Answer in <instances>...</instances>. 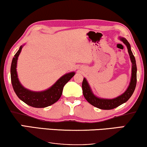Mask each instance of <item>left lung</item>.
I'll list each match as a JSON object with an SVG mask.
<instances>
[{"mask_svg":"<svg viewBox=\"0 0 147 147\" xmlns=\"http://www.w3.org/2000/svg\"><path fill=\"white\" fill-rule=\"evenodd\" d=\"M120 39L123 41V43L127 47L128 53L130 55V57L132 64L131 80H130V85L127 88V90H126V92L124 94H122L121 96L114 98V99H102V98H97L94 95V94L92 92L91 89H90V86L88 85V83L85 78H84L83 82H82V90H83L84 98L92 106L102 110L114 109V108L118 107V106L121 105L124 102L128 101V99L131 97L136 88V70H137V69H136L135 57L132 54V52L130 49V45L127 40L124 39V38H120Z\"/></svg>","mask_w":147,"mask_h":147,"instance_id":"left-lung-1","label":"left lung"}]
</instances>
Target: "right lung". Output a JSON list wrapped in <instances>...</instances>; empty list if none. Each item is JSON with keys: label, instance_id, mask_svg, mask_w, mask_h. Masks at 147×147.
Segmentation results:
<instances>
[{"label": "right lung", "instance_id": "obj_1", "mask_svg": "<svg viewBox=\"0 0 147 147\" xmlns=\"http://www.w3.org/2000/svg\"><path fill=\"white\" fill-rule=\"evenodd\" d=\"M22 47L21 46L14 56L11 67V82L15 94L22 101L34 108H45L55 103L61 97L64 86L75 75L74 72L62 76L49 89L41 92H32L26 89L20 84L17 74V62Z\"/></svg>", "mask_w": 147, "mask_h": 147}]
</instances>
